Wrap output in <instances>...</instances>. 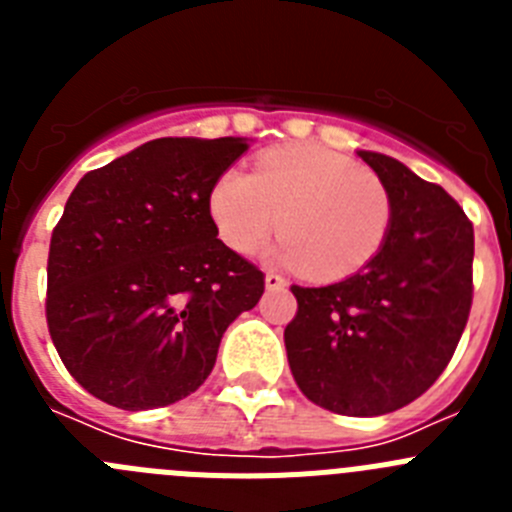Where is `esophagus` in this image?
Instances as JSON below:
<instances>
[{
	"label": "esophagus",
	"mask_w": 512,
	"mask_h": 512,
	"mask_svg": "<svg viewBox=\"0 0 512 512\" xmlns=\"http://www.w3.org/2000/svg\"><path fill=\"white\" fill-rule=\"evenodd\" d=\"M264 284H266V289H284L287 287V279H284L282 274H277V271H266Z\"/></svg>",
	"instance_id": "34e87169"
}]
</instances>
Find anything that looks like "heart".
<instances>
[{"mask_svg":"<svg viewBox=\"0 0 512 512\" xmlns=\"http://www.w3.org/2000/svg\"><path fill=\"white\" fill-rule=\"evenodd\" d=\"M210 215L233 251H259L282 230L284 264L318 279H343L382 251L392 228V197L351 158L287 146L256 158L251 176L225 171L212 184Z\"/></svg>","mask_w":512,"mask_h":512,"instance_id":"b5f03b06","label":"heart"}]
</instances>
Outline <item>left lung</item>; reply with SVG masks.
I'll list each match as a JSON object with an SVG mask.
<instances>
[{"label": "left lung", "mask_w": 512, "mask_h": 512, "mask_svg": "<svg viewBox=\"0 0 512 512\" xmlns=\"http://www.w3.org/2000/svg\"><path fill=\"white\" fill-rule=\"evenodd\" d=\"M392 197V228L372 264L328 287H292L284 328L292 377L338 415H384L446 369L472 307L474 228L438 184L397 158L359 151Z\"/></svg>", "instance_id": "obj_1"}]
</instances>
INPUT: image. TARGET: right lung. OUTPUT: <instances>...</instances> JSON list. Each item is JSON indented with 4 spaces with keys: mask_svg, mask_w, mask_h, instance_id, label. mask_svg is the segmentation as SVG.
Segmentation results:
<instances>
[{
    "mask_svg": "<svg viewBox=\"0 0 512 512\" xmlns=\"http://www.w3.org/2000/svg\"><path fill=\"white\" fill-rule=\"evenodd\" d=\"M246 138H158L81 176L48 253L45 318L71 377L122 410L192 395L264 274L217 238L212 184Z\"/></svg>",
    "mask_w": 512,
    "mask_h": 512,
    "instance_id": "add662e5",
    "label": "right lung"
}]
</instances>
